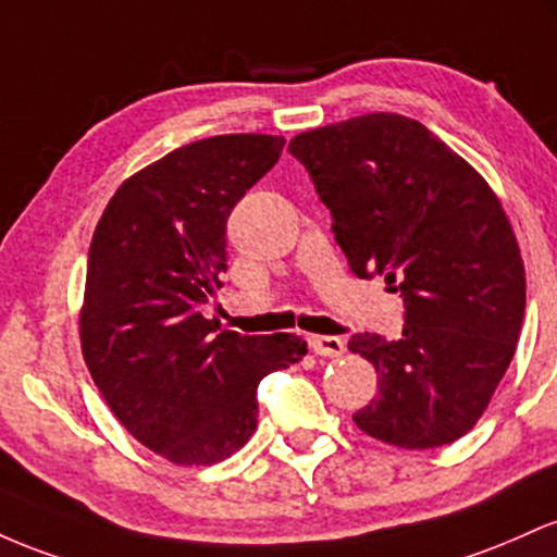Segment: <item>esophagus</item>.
Listing matches in <instances>:
<instances>
[{"label": "esophagus", "instance_id": "1", "mask_svg": "<svg viewBox=\"0 0 557 557\" xmlns=\"http://www.w3.org/2000/svg\"><path fill=\"white\" fill-rule=\"evenodd\" d=\"M310 349L323 358H339L345 352V342L339 336H310Z\"/></svg>", "mask_w": 557, "mask_h": 557}]
</instances>
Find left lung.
<instances>
[{
  "instance_id": "1",
  "label": "left lung",
  "mask_w": 557,
  "mask_h": 557,
  "mask_svg": "<svg viewBox=\"0 0 557 557\" xmlns=\"http://www.w3.org/2000/svg\"><path fill=\"white\" fill-rule=\"evenodd\" d=\"M326 205L358 278L384 276L405 302L397 339L355 334L379 395L352 416L405 449L468 434L513 360L527 276L503 205L423 123L368 112L289 141Z\"/></svg>"
}]
</instances>
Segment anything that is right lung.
<instances>
[{
	"mask_svg": "<svg viewBox=\"0 0 557 557\" xmlns=\"http://www.w3.org/2000/svg\"><path fill=\"white\" fill-rule=\"evenodd\" d=\"M284 136H210L131 176L99 218L86 268L81 349L104 403L144 447L210 466L258 429V384L302 336L215 334L202 308L226 271L234 205L276 165Z\"/></svg>",
	"mask_w": 557,
	"mask_h": 557,
	"instance_id": "obj_1",
	"label": "right lung"
}]
</instances>
